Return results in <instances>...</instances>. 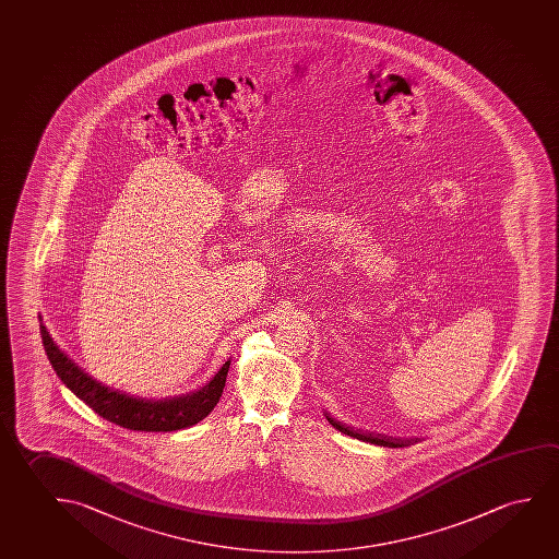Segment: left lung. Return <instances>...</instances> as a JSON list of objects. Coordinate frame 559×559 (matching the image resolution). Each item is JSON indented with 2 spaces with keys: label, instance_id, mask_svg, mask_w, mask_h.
Returning a JSON list of instances; mask_svg holds the SVG:
<instances>
[{
  "label": "left lung",
  "instance_id": "8db88e82",
  "mask_svg": "<svg viewBox=\"0 0 559 559\" xmlns=\"http://www.w3.org/2000/svg\"><path fill=\"white\" fill-rule=\"evenodd\" d=\"M325 418L329 420V424L336 428L338 431H343L346 436H350V438L361 439V441H368V443H373V445L381 447H408L416 443V438L414 439H399V438H389V436H381V433H370V431H358L350 428V426H344L341 421L335 420V418H331L329 414L325 413Z\"/></svg>",
  "mask_w": 559,
  "mask_h": 559
}]
</instances>
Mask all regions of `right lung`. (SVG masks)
<instances>
[{"instance_id":"1","label":"right lung","mask_w":559,"mask_h":559,"mask_svg":"<svg viewBox=\"0 0 559 559\" xmlns=\"http://www.w3.org/2000/svg\"><path fill=\"white\" fill-rule=\"evenodd\" d=\"M44 350L52 364L56 376L63 381L71 393L88 404L104 420L118 424L133 431H176L189 428L206 418L223 396L224 383L230 368V360L224 361L205 386L193 393L170 399H141L123 391L103 385L81 370L68 354L53 343L46 326L40 323Z\"/></svg>"}]
</instances>
